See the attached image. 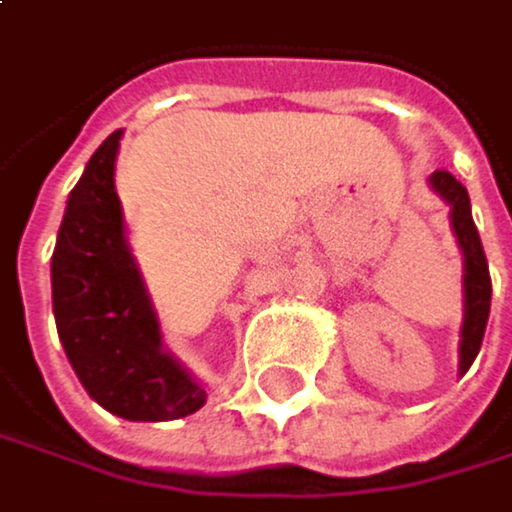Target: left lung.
I'll use <instances>...</instances> for the list:
<instances>
[{"label":"left lung","mask_w":512,"mask_h":512,"mask_svg":"<svg viewBox=\"0 0 512 512\" xmlns=\"http://www.w3.org/2000/svg\"><path fill=\"white\" fill-rule=\"evenodd\" d=\"M432 188L453 206L450 221L465 254V324H462V345H459V372L465 375L471 363L477 360L483 336H486V321H489V306H492V279H489V264H486V251H483L477 224L471 218L468 188L450 170H435Z\"/></svg>","instance_id":"8db88e82"}]
</instances>
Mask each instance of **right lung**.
<instances>
[{
	"label": "right lung",
	"instance_id": "1",
	"mask_svg": "<svg viewBox=\"0 0 512 512\" xmlns=\"http://www.w3.org/2000/svg\"><path fill=\"white\" fill-rule=\"evenodd\" d=\"M122 131L89 158L53 248V315L86 393L125 420L164 423L194 414L206 390L161 351V333L125 245L113 167Z\"/></svg>",
	"mask_w": 512,
	"mask_h": 512
}]
</instances>
